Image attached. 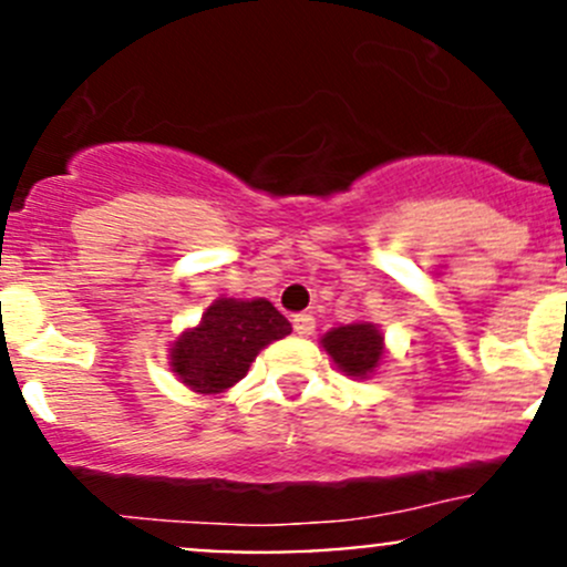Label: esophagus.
Here are the masks:
<instances>
[{
    "mask_svg": "<svg viewBox=\"0 0 567 567\" xmlns=\"http://www.w3.org/2000/svg\"><path fill=\"white\" fill-rule=\"evenodd\" d=\"M293 331L299 337H310L312 331H316V318L307 316V312H301V316H293Z\"/></svg>",
    "mask_w": 567,
    "mask_h": 567,
    "instance_id": "obj_1",
    "label": "esophagus"
}]
</instances>
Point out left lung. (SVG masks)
Wrapping results in <instances>:
<instances>
[{
  "instance_id": "1",
  "label": "left lung",
  "mask_w": 567,
  "mask_h": 567,
  "mask_svg": "<svg viewBox=\"0 0 567 567\" xmlns=\"http://www.w3.org/2000/svg\"><path fill=\"white\" fill-rule=\"evenodd\" d=\"M323 348L351 379H370L384 359V334L375 323H348L326 331Z\"/></svg>"
}]
</instances>
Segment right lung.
Instances as JSON below:
<instances>
[{
  "label": "right lung",
  "mask_w": 567,
  "mask_h": 567,
  "mask_svg": "<svg viewBox=\"0 0 567 567\" xmlns=\"http://www.w3.org/2000/svg\"><path fill=\"white\" fill-rule=\"evenodd\" d=\"M290 334V323L266 299H216L194 329L169 348V368L199 394H219L247 375L257 353Z\"/></svg>",
  "instance_id": "obj_1"
}]
</instances>
